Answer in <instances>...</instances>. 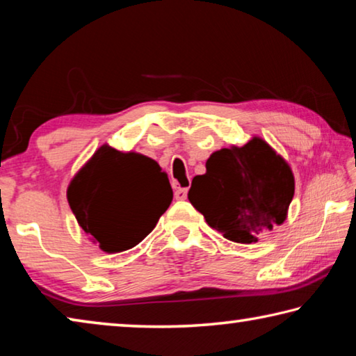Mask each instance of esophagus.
<instances>
[{
    "mask_svg": "<svg viewBox=\"0 0 356 356\" xmlns=\"http://www.w3.org/2000/svg\"><path fill=\"white\" fill-rule=\"evenodd\" d=\"M186 195H188V188H177L176 191H174V197H176L177 201L186 200Z\"/></svg>",
    "mask_w": 356,
    "mask_h": 356,
    "instance_id": "1",
    "label": "esophagus"
}]
</instances>
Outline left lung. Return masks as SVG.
Here are the masks:
<instances>
[{
  "label": "left lung",
  "mask_w": 356,
  "mask_h": 356,
  "mask_svg": "<svg viewBox=\"0 0 356 356\" xmlns=\"http://www.w3.org/2000/svg\"><path fill=\"white\" fill-rule=\"evenodd\" d=\"M295 193L287 161L261 136L213 152L206 174L191 182L188 200L210 227L237 243H256L287 218Z\"/></svg>",
  "instance_id": "8db88e82"
}]
</instances>
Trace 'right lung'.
<instances>
[{"instance_id":"right-lung-1","label":"right lung","mask_w":356,"mask_h":356,"mask_svg":"<svg viewBox=\"0 0 356 356\" xmlns=\"http://www.w3.org/2000/svg\"><path fill=\"white\" fill-rule=\"evenodd\" d=\"M78 225L105 252L146 238L172 201L168 174L149 156L100 146L67 188Z\"/></svg>"}]
</instances>
